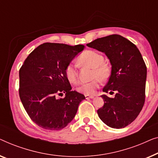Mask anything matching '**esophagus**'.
Instances as JSON below:
<instances>
[{
	"label": "esophagus",
	"mask_w": 158,
	"mask_h": 158,
	"mask_svg": "<svg viewBox=\"0 0 158 158\" xmlns=\"http://www.w3.org/2000/svg\"><path fill=\"white\" fill-rule=\"evenodd\" d=\"M94 96H89V95H85V98L86 99H93L94 98Z\"/></svg>",
	"instance_id": "34e87169"
}]
</instances>
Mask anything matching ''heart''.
<instances>
[{"label":"heart","mask_w":158,"mask_h":158,"mask_svg":"<svg viewBox=\"0 0 158 158\" xmlns=\"http://www.w3.org/2000/svg\"><path fill=\"white\" fill-rule=\"evenodd\" d=\"M79 64L93 67L92 77L94 78L89 82L80 84L77 86V92L85 95H94L97 89L102 85V80H106L110 75V67L104 62V57L100 53L94 50H86L81 53L78 57ZM66 79L72 84L78 81L77 66L74 62H70L64 69Z\"/></svg>","instance_id":"obj_1"}]
</instances>
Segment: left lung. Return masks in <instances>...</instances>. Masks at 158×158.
Segmentation results:
<instances>
[{"mask_svg":"<svg viewBox=\"0 0 158 158\" xmlns=\"http://www.w3.org/2000/svg\"><path fill=\"white\" fill-rule=\"evenodd\" d=\"M86 46L104 52L112 65L103 92L116 94L114 98L102 95L104 104L97 110L99 117L110 127H125L145 104L147 67L143 56L134 44L118 34L99 38Z\"/></svg>","mask_w":158,"mask_h":158,"instance_id":"left-lung-1","label":"left lung"}]
</instances>
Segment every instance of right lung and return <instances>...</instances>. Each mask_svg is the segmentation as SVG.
Wrapping results in <instances>:
<instances>
[{"instance_id":"add662e5","label":"right lung","mask_w":158,"mask_h":158,"mask_svg":"<svg viewBox=\"0 0 158 158\" xmlns=\"http://www.w3.org/2000/svg\"><path fill=\"white\" fill-rule=\"evenodd\" d=\"M84 46L44 43L28 55L19 70V96L28 116L45 130L68 125L85 97L72 91L64 69ZM65 93L64 98L57 95Z\"/></svg>"}]
</instances>
